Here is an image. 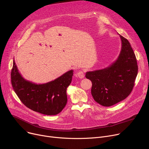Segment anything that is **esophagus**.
Masks as SVG:
<instances>
[{
    "instance_id": "1",
    "label": "esophagus",
    "mask_w": 149,
    "mask_h": 149,
    "mask_svg": "<svg viewBox=\"0 0 149 149\" xmlns=\"http://www.w3.org/2000/svg\"><path fill=\"white\" fill-rule=\"evenodd\" d=\"M76 75H77V76L78 77L80 78V79H83V78L84 77V74L82 71V70H80V71H79V72L77 73Z\"/></svg>"
}]
</instances>
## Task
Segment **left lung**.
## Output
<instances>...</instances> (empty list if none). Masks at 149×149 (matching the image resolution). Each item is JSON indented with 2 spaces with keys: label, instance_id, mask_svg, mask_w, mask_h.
Segmentation results:
<instances>
[{
  "label": "left lung",
  "instance_id": "1",
  "mask_svg": "<svg viewBox=\"0 0 149 149\" xmlns=\"http://www.w3.org/2000/svg\"><path fill=\"white\" fill-rule=\"evenodd\" d=\"M120 36L121 49L116 60L107 68L86 73V79L92 83L93 99L103 106H111L126 98L134 86L138 74L135 53L127 39Z\"/></svg>",
  "mask_w": 149,
  "mask_h": 149
}]
</instances>
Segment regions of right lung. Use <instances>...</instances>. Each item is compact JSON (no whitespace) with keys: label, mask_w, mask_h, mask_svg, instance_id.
<instances>
[{"label":"right lung","mask_w":149,"mask_h":149,"mask_svg":"<svg viewBox=\"0 0 149 149\" xmlns=\"http://www.w3.org/2000/svg\"><path fill=\"white\" fill-rule=\"evenodd\" d=\"M73 70L56 80L36 84L23 79L14 60L11 78L13 89L22 103L35 112L47 115L59 113L67 103V88L72 81Z\"/></svg>","instance_id":"add662e5"}]
</instances>
